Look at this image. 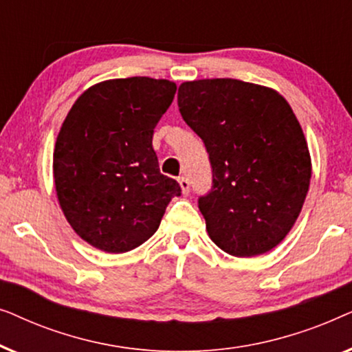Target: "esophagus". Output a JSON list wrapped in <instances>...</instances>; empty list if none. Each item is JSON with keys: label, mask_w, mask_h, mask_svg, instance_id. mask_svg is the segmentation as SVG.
<instances>
[{"label": "esophagus", "mask_w": 352, "mask_h": 352, "mask_svg": "<svg viewBox=\"0 0 352 352\" xmlns=\"http://www.w3.org/2000/svg\"><path fill=\"white\" fill-rule=\"evenodd\" d=\"M179 186H181V189H182V194L184 195H187L189 194V190H190V182H189V179H187L186 176H179Z\"/></svg>", "instance_id": "obj_1"}]
</instances>
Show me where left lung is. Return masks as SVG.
<instances>
[{"label":"left lung","mask_w":352,"mask_h":352,"mask_svg":"<svg viewBox=\"0 0 352 352\" xmlns=\"http://www.w3.org/2000/svg\"><path fill=\"white\" fill-rule=\"evenodd\" d=\"M177 105L208 152L213 179L199 208L210 239L239 258L277 247L311 181L309 151L290 105L274 89L232 78L186 81Z\"/></svg>","instance_id":"obj_1"}]
</instances>
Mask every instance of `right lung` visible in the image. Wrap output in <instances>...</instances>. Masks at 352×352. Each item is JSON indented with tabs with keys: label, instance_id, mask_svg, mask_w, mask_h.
Here are the masks:
<instances>
[{
	"label": "right lung",
	"instance_id": "right-lung-1",
	"mask_svg": "<svg viewBox=\"0 0 352 352\" xmlns=\"http://www.w3.org/2000/svg\"><path fill=\"white\" fill-rule=\"evenodd\" d=\"M176 85L148 76L109 80L76 99L54 148L57 199L81 239L124 253L157 232L181 186L162 175L153 129Z\"/></svg>",
	"mask_w": 352,
	"mask_h": 352
}]
</instances>
